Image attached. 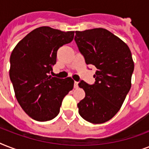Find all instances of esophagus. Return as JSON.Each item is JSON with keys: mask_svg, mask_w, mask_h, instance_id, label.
Segmentation results:
<instances>
[{"mask_svg": "<svg viewBox=\"0 0 149 149\" xmlns=\"http://www.w3.org/2000/svg\"><path fill=\"white\" fill-rule=\"evenodd\" d=\"M79 87V86H78V82L75 81L74 82V88L75 89H77Z\"/></svg>", "mask_w": 149, "mask_h": 149, "instance_id": "obj_1", "label": "esophagus"}]
</instances>
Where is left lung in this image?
<instances>
[{
	"label": "left lung",
	"instance_id": "left-lung-1",
	"mask_svg": "<svg viewBox=\"0 0 149 149\" xmlns=\"http://www.w3.org/2000/svg\"><path fill=\"white\" fill-rule=\"evenodd\" d=\"M74 40L86 64L97 68L94 84H78L86 93L77 104L79 115L93 124L106 122L118 113L131 89L132 52L121 39L101 28L77 31Z\"/></svg>",
	"mask_w": 149,
	"mask_h": 149
}]
</instances>
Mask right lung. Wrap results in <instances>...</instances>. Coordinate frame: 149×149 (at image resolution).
<instances>
[{"label":"right lung","mask_w":149,"mask_h":149,"mask_svg":"<svg viewBox=\"0 0 149 149\" xmlns=\"http://www.w3.org/2000/svg\"><path fill=\"white\" fill-rule=\"evenodd\" d=\"M73 36L74 31L40 27L22 38L11 52L9 75L15 97L34 120L47 121L56 118L64 97L73 88L72 78L49 75L58 49L71 42Z\"/></svg>","instance_id":"add662e5"}]
</instances>
